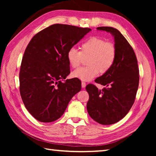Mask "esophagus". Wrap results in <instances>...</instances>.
<instances>
[{"mask_svg": "<svg viewBox=\"0 0 156 156\" xmlns=\"http://www.w3.org/2000/svg\"><path fill=\"white\" fill-rule=\"evenodd\" d=\"M82 88H85L86 87V83L84 82H82Z\"/></svg>", "mask_w": 156, "mask_h": 156, "instance_id": "34e87169", "label": "esophagus"}]
</instances>
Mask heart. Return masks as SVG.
I'll return each instance as SVG.
<instances>
[{
	"label": "heart",
	"mask_w": 156,
	"mask_h": 156,
	"mask_svg": "<svg viewBox=\"0 0 156 156\" xmlns=\"http://www.w3.org/2000/svg\"><path fill=\"white\" fill-rule=\"evenodd\" d=\"M117 55V49L114 44L106 41L98 37H92L82 42L80 51L71 48L67 52V59L72 68H78L83 58L87 59L86 67H82L72 72V76L82 81H90L100 72L104 74L113 65Z\"/></svg>",
	"instance_id": "heart-1"
}]
</instances>
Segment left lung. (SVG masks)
Wrapping results in <instances>:
<instances>
[{"instance_id":"8db88e82","label":"left lung","mask_w":156,"mask_h":156,"mask_svg":"<svg viewBox=\"0 0 156 156\" xmlns=\"http://www.w3.org/2000/svg\"><path fill=\"white\" fill-rule=\"evenodd\" d=\"M114 37L117 55L108 72L95 80L105 86L98 90L94 84H88L86 90L89 100L87 108L89 115L101 125H112L125 117L133 106L139 87V68L134 50L117 29L99 27Z\"/></svg>"}]
</instances>
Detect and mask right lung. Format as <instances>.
Wrapping results in <instances>:
<instances>
[{
  "label": "right lung",
  "mask_w": 156,
  "mask_h": 156,
  "mask_svg": "<svg viewBox=\"0 0 156 156\" xmlns=\"http://www.w3.org/2000/svg\"><path fill=\"white\" fill-rule=\"evenodd\" d=\"M91 29L54 24L31 39L22 59L20 94L25 107L39 121L50 122L61 117L72 98L81 90V82L67 79V52Z\"/></svg>",
  "instance_id": "1"
}]
</instances>
